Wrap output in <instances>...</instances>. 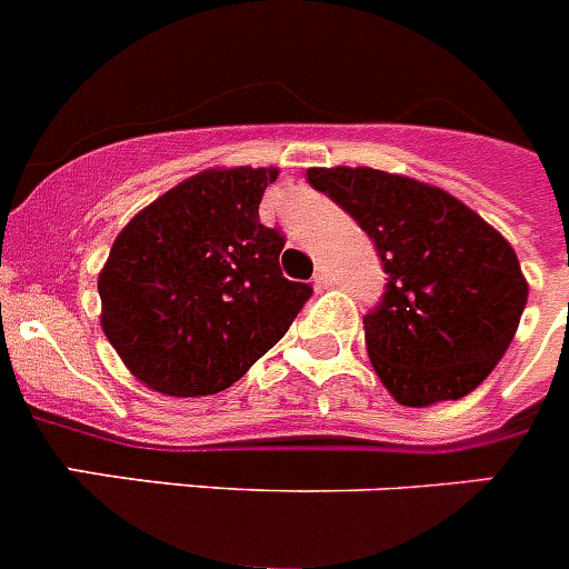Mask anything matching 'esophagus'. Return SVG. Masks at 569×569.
Instances as JSON below:
<instances>
[{"label":"esophagus","mask_w":569,"mask_h":569,"mask_svg":"<svg viewBox=\"0 0 569 569\" xmlns=\"http://www.w3.org/2000/svg\"><path fill=\"white\" fill-rule=\"evenodd\" d=\"M331 283H333L331 272H328L326 267H317V272H315V286H320V289H326V286H331Z\"/></svg>","instance_id":"34e87169"}]
</instances>
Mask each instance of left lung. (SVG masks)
<instances>
[{"instance_id": "obj_1", "label": "left lung", "mask_w": 569, "mask_h": 569, "mask_svg": "<svg viewBox=\"0 0 569 569\" xmlns=\"http://www.w3.org/2000/svg\"><path fill=\"white\" fill-rule=\"evenodd\" d=\"M376 243L387 272L365 317L373 370L398 405L458 401L506 357L528 302L511 243L446 190L376 168H309Z\"/></svg>"}]
</instances>
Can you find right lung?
Masks as SVG:
<instances>
[{
	"label": "right lung",
	"mask_w": 569,
	"mask_h": 569,
	"mask_svg": "<svg viewBox=\"0 0 569 569\" xmlns=\"http://www.w3.org/2000/svg\"><path fill=\"white\" fill-rule=\"evenodd\" d=\"M278 168H210L140 210L98 278L100 326L164 396L236 385L295 322L309 283L280 272L286 238L258 219Z\"/></svg>",
	"instance_id": "obj_1"
}]
</instances>
